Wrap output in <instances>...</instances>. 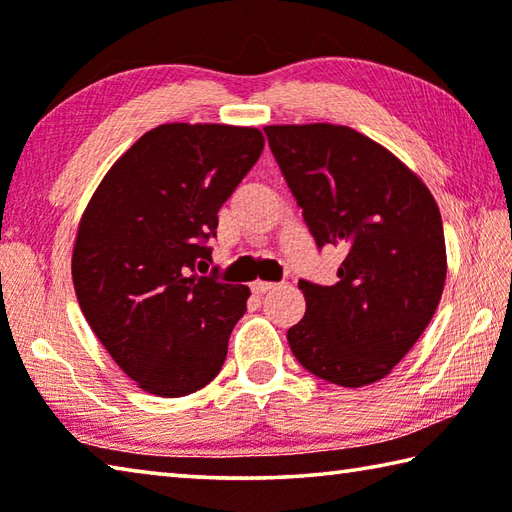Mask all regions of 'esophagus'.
Returning a JSON list of instances; mask_svg holds the SVG:
<instances>
[{"label": "esophagus", "instance_id": "1", "mask_svg": "<svg viewBox=\"0 0 512 512\" xmlns=\"http://www.w3.org/2000/svg\"><path fill=\"white\" fill-rule=\"evenodd\" d=\"M276 288V283H270V281H254L251 283V292L254 294H267V292H272Z\"/></svg>", "mask_w": 512, "mask_h": 512}]
</instances>
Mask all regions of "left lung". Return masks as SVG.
Returning <instances> with one entry per match:
<instances>
[{
  "mask_svg": "<svg viewBox=\"0 0 512 512\" xmlns=\"http://www.w3.org/2000/svg\"><path fill=\"white\" fill-rule=\"evenodd\" d=\"M267 141L317 247H339L335 285L299 281L306 315L288 330L303 369L339 387L389 375L441 301L443 220L429 188L346 125H267Z\"/></svg>",
  "mask_w": 512,
  "mask_h": 512,
  "instance_id": "8db88e82",
  "label": "left lung"
}]
</instances>
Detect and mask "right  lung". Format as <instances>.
Returning <instances> with one entry per match:
<instances>
[{
	"label": "right lung",
	"mask_w": 512,
	"mask_h": 512,
	"mask_svg": "<svg viewBox=\"0 0 512 512\" xmlns=\"http://www.w3.org/2000/svg\"><path fill=\"white\" fill-rule=\"evenodd\" d=\"M265 139L256 128L166 123L107 170L71 258L80 310L143 391L188 396L220 373L247 285L209 270L218 211Z\"/></svg>",
	"instance_id": "obj_1"
}]
</instances>
